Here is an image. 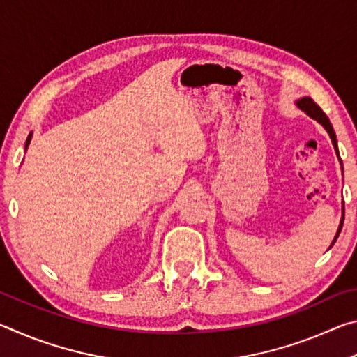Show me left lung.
<instances>
[{"label": "left lung", "instance_id": "obj_1", "mask_svg": "<svg viewBox=\"0 0 357 357\" xmlns=\"http://www.w3.org/2000/svg\"><path fill=\"white\" fill-rule=\"evenodd\" d=\"M296 107L301 108V110L304 112L305 114H309V116H310L312 119L318 121V123L321 124L323 128L326 129V132H328L329 137H331L332 144H334L335 154H337L338 160H340V165H342L340 154H338V146H337V137H335V132H334V129H332L331 121H329V118H328V116H326L324 112H323L321 108H319V107L315 104V102L312 100V98H302V99H299V100H296ZM342 172H343V167H342ZM343 213H345V211H343V208H342V220H340V225H338V229H337V233H335V238H334V241H332V244L329 245V249H331L332 245H334V243H335L337 238H338V234H340V229H342V225H343V215H345Z\"/></svg>", "mask_w": 357, "mask_h": 357}]
</instances>
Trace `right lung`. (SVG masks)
<instances>
[{
	"mask_svg": "<svg viewBox=\"0 0 357 357\" xmlns=\"http://www.w3.org/2000/svg\"><path fill=\"white\" fill-rule=\"evenodd\" d=\"M31 137H33V132H29V135H28V138H26V143H25V151L28 149L29 142H31Z\"/></svg>",
	"mask_w": 357,
	"mask_h": 357,
	"instance_id": "add662e5",
	"label": "right lung"
}]
</instances>
